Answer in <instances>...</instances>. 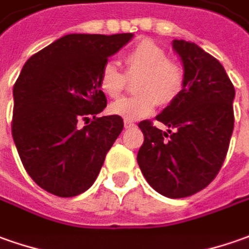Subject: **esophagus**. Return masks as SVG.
<instances>
[{"instance_id": "esophagus-1", "label": "esophagus", "mask_w": 249, "mask_h": 249, "mask_svg": "<svg viewBox=\"0 0 249 249\" xmlns=\"http://www.w3.org/2000/svg\"><path fill=\"white\" fill-rule=\"evenodd\" d=\"M124 126L128 129V128H133V126H136V125L133 124V123H131V121H125Z\"/></svg>"}]
</instances>
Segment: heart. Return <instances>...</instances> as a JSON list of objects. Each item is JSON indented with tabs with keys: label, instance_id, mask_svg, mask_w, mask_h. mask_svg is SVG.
<instances>
[{
	"label": "heart",
	"instance_id": "heart-1",
	"mask_svg": "<svg viewBox=\"0 0 249 249\" xmlns=\"http://www.w3.org/2000/svg\"><path fill=\"white\" fill-rule=\"evenodd\" d=\"M128 77L140 76L136 84L139 95L118 99L109 107L111 114L136 121L151 116L158 103L169 106L176 102L187 83L185 69L180 62L170 60L162 46L151 39L139 42L124 57ZM126 76L113 62L105 64L99 75V89L109 98H118L126 87Z\"/></svg>",
	"mask_w": 249,
	"mask_h": 249
}]
</instances>
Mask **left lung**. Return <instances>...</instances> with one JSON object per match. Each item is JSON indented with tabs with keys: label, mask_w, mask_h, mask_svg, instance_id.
<instances>
[{
	"label": "left lung",
	"mask_w": 249,
	"mask_h": 249,
	"mask_svg": "<svg viewBox=\"0 0 249 249\" xmlns=\"http://www.w3.org/2000/svg\"><path fill=\"white\" fill-rule=\"evenodd\" d=\"M173 49L184 64L185 89L157 116L167 132L150 120L139 123L144 142L138 163L158 194L178 199L206 188L222 166L234 126L236 92L221 62L202 47L174 39Z\"/></svg>",
	"instance_id": "1"
}]
</instances>
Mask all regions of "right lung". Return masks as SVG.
I'll return each instance as SVG.
<instances>
[{
    "instance_id": "right-lung-1",
    "label": "right lung",
    "mask_w": 249,
    "mask_h": 249,
    "mask_svg": "<svg viewBox=\"0 0 249 249\" xmlns=\"http://www.w3.org/2000/svg\"><path fill=\"white\" fill-rule=\"evenodd\" d=\"M133 34H69L31 55L13 86L12 136L27 173L60 197L94 184L124 128L106 107L99 75ZM91 120L77 128V121Z\"/></svg>"
}]
</instances>
